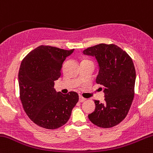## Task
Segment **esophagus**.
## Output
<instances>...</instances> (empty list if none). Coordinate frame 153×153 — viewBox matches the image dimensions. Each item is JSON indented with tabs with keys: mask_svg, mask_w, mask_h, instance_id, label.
Segmentation results:
<instances>
[{
	"mask_svg": "<svg viewBox=\"0 0 153 153\" xmlns=\"http://www.w3.org/2000/svg\"><path fill=\"white\" fill-rule=\"evenodd\" d=\"M86 100V99H85V98H83L82 97V96H79V102H85V101Z\"/></svg>",
	"mask_w": 153,
	"mask_h": 153,
	"instance_id": "obj_1",
	"label": "esophagus"
}]
</instances>
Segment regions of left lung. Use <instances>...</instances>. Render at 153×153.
<instances>
[{
  "label": "left lung",
  "instance_id": "obj_1",
  "mask_svg": "<svg viewBox=\"0 0 153 153\" xmlns=\"http://www.w3.org/2000/svg\"><path fill=\"white\" fill-rule=\"evenodd\" d=\"M95 56L99 65L96 82L104 86L105 102L94 100L96 108L88 115L95 125L110 128L127 116L134 98L135 70L133 59L126 51L114 44L101 43L83 51Z\"/></svg>",
  "mask_w": 153,
  "mask_h": 153
}]
</instances>
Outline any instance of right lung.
Here are the masks:
<instances>
[{
	"label": "right lung",
	"mask_w": 153,
	"mask_h": 153,
	"mask_svg": "<svg viewBox=\"0 0 153 153\" xmlns=\"http://www.w3.org/2000/svg\"><path fill=\"white\" fill-rule=\"evenodd\" d=\"M74 51L40 45L28 53L20 64V100L29 119L40 127L50 130L62 127L78 102L77 93L62 94L53 88L54 81L61 76L62 63Z\"/></svg>",
	"instance_id": "add662e5"
}]
</instances>
